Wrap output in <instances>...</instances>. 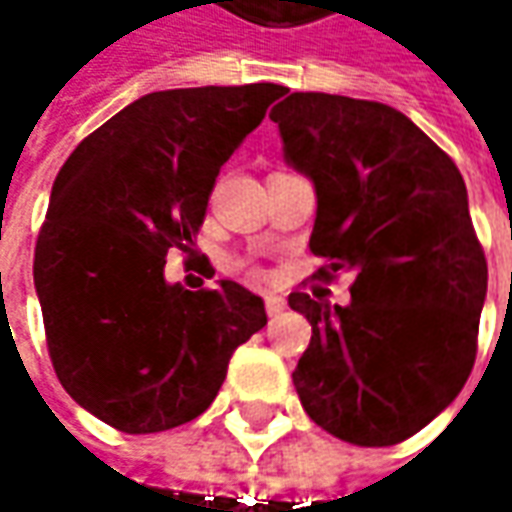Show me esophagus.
Listing matches in <instances>:
<instances>
[{
  "mask_svg": "<svg viewBox=\"0 0 512 512\" xmlns=\"http://www.w3.org/2000/svg\"><path fill=\"white\" fill-rule=\"evenodd\" d=\"M285 307H287V302L282 299V296H276V293H267V296H265L267 316H279V313H282Z\"/></svg>",
  "mask_w": 512,
  "mask_h": 512,
  "instance_id": "1",
  "label": "esophagus"
}]
</instances>
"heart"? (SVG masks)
Segmentation results:
<instances>
[{
	"instance_id": "heart-1",
	"label": "heart",
	"mask_w": 512,
	"mask_h": 512,
	"mask_svg": "<svg viewBox=\"0 0 512 512\" xmlns=\"http://www.w3.org/2000/svg\"><path fill=\"white\" fill-rule=\"evenodd\" d=\"M239 267H245V265H239ZM247 276H250V279H265V273H262L259 267H247Z\"/></svg>"
}]
</instances>
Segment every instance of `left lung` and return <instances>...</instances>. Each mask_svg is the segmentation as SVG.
Segmentation results:
<instances>
[{"mask_svg":"<svg viewBox=\"0 0 512 512\" xmlns=\"http://www.w3.org/2000/svg\"><path fill=\"white\" fill-rule=\"evenodd\" d=\"M287 162L316 187L319 282L353 273L350 305L290 293L313 327L293 370L305 413L336 439H410L476 362L487 259L456 162L382 102L290 93L270 110Z\"/></svg>","mask_w":512,"mask_h":512,"instance_id":"1","label":"left lung"}]
</instances>
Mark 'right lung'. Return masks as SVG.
<instances>
[{"mask_svg":"<svg viewBox=\"0 0 512 512\" xmlns=\"http://www.w3.org/2000/svg\"><path fill=\"white\" fill-rule=\"evenodd\" d=\"M282 85L156 90L119 110L62 165L33 253L53 370L96 419L162 433L202 416L265 302L222 279L168 285V250L196 253L216 176Z\"/></svg>","mask_w":512,"mask_h":512,"instance_id":"right-lung-1","label":"right lung"}]
</instances>
